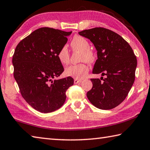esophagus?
<instances>
[{
  "instance_id": "34e87169",
  "label": "esophagus",
  "mask_w": 150,
  "mask_h": 150,
  "mask_svg": "<svg viewBox=\"0 0 150 150\" xmlns=\"http://www.w3.org/2000/svg\"><path fill=\"white\" fill-rule=\"evenodd\" d=\"M82 80H78V79H74V83H80L81 82H82Z\"/></svg>"
}]
</instances>
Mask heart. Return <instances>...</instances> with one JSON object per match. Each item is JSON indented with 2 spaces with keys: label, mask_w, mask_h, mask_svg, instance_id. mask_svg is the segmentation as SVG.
Returning <instances> with one entry per match:
<instances>
[{
  "label": "heart",
  "mask_w": 150,
  "mask_h": 150,
  "mask_svg": "<svg viewBox=\"0 0 150 150\" xmlns=\"http://www.w3.org/2000/svg\"><path fill=\"white\" fill-rule=\"evenodd\" d=\"M71 45L74 49L82 51L81 60H86L89 62L93 61L94 56L93 52L89 50L90 44L84 38L80 36H75L72 39ZM57 58L62 64H67L69 61V52L67 47L63 46L60 49L57 53ZM88 70L89 68L85 64H72L66 68L65 74L76 79H82L86 75Z\"/></svg>",
  "instance_id": "heart-1"
}]
</instances>
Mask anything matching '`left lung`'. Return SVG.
<instances>
[{
    "label": "left lung",
    "instance_id": "8db88e82",
    "mask_svg": "<svg viewBox=\"0 0 150 150\" xmlns=\"http://www.w3.org/2000/svg\"><path fill=\"white\" fill-rule=\"evenodd\" d=\"M78 33L96 47L98 59L92 73L106 76L91 79L93 87L87 98L97 108L113 109L125 100L134 82L137 59L133 50L121 36L108 29L95 28Z\"/></svg>",
    "mask_w": 150,
    "mask_h": 150
}]
</instances>
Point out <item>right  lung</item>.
Here are the masks:
<instances>
[{"label":"right lung","mask_w":150,"mask_h":150,"mask_svg":"<svg viewBox=\"0 0 150 150\" xmlns=\"http://www.w3.org/2000/svg\"><path fill=\"white\" fill-rule=\"evenodd\" d=\"M71 33L41 28L16 47L12 58L14 77L23 99L41 112L47 113L60 108L67 98L66 91L74 84L70 76L56 79L64 71L57 53Z\"/></svg>","instance_id":"right-lung-1"}]
</instances>
